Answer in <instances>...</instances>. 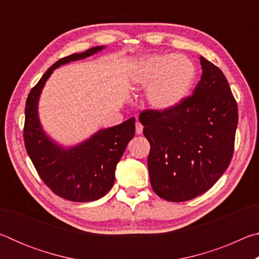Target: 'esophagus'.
Wrapping results in <instances>:
<instances>
[{"instance_id":"esophagus-1","label":"esophagus","mask_w":259,"mask_h":259,"mask_svg":"<svg viewBox=\"0 0 259 259\" xmlns=\"http://www.w3.org/2000/svg\"><path fill=\"white\" fill-rule=\"evenodd\" d=\"M143 124L140 122H136V134L137 135H142L143 134Z\"/></svg>"}]
</instances>
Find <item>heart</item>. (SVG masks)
I'll list each match as a JSON object with an SVG mask.
<instances>
[{"instance_id":"1","label":"heart","mask_w":259,"mask_h":259,"mask_svg":"<svg viewBox=\"0 0 259 259\" xmlns=\"http://www.w3.org/2000/svg\"><path fill=\"white\" fill-rule=\"evenodd\" d=\"M194 80L192 61L175 55H157L140 60L131 75L136 89L148 90V104L157 111L182 103L190 94Z\"/></svg>"}]
</instances>
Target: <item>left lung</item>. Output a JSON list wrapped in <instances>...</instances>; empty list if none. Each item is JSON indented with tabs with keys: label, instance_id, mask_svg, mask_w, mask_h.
Returning a JSON list of instances; mask_svg holds the SVG:
<instances>
[{
	"label": "left lung",
	"instance_id": "left-lung-1",
	"mask_svg": "<svg viewBox=\"0 0 259 259\" xmlns=\"http://www.w3.org/2000/svg\"><path fill=\"white\" fill-rule=\"evenodd\" d=\"M201 80L192 96L165 111L139 115L151 145V185L171 202L207 192L229 168L234 151L238 104L223 72L203 57Z\"/></svg>",
	"mask_w": 259,
	"mask_h": 259
}]
</instances>
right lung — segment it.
I'll return each instance as SVG.
<instances>
[{
    "label": "right lung",
    "mask_w": 259,
    "mask_h": 259,
    "mask_svg": "<svg viewBox=\"0 0 259 259\" xmlns=\"http://www.w3.org/2000/svg\"><path fill=\"white\" fill-rule=\"evenodd\" d=\"M94 47L82 54L64 57L43 74L26 100L24 142L38 176L60 198L73 202L96 201L111 190L115 168L126 145L135 136V117L119 125L99 130L89 139L71 148H63L47 136L38 120L37 103L54 69L103 50Z\"/></svg>",
    "instance_id": "1"
}]
</instances>
